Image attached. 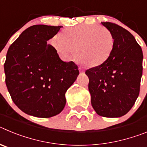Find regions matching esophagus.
<instances>
[{"label": "esophagus", "instance_id": "esophagus-1", "mask_svg": "<svg viewBox=\"0 0 147 147\" xmlns=\"http://www.w3.org/2000/svg\"><path fill=\"white\" fill-rule=\"evenodd\" d=\"M79 71H80V73H83V72H84V70H83L82 68H81V67H79Z\"/></svg>", "mask_w": 147, "mask_h": 147}]
</instances>
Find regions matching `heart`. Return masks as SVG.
<instances>
[{
  "mask_svg": "<svg viewBox=\"0 0 147 147\" xmlns=\"http://www.w3.org/2000/svg\"><path fill=\"white\" fill-rule=\"evenodd\" d=\"M51 44L61 57L74 55L91 67L100 65L108 59L114 47V37L107 28L98 25H82L63 31L62 38L56 36Z\"/></svg>",
  "mask_w": 147,
  "mask_h": 147,
  "instance_id": "b5f03b06",
  "label": "heart"
}]
</instances>
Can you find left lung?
Masks as SVG:
<instances>
[{
	"label": "left lung",
	"instance_id": "obj_1",
	"mask_svg": "<svg viewBox=\"0 0 147 147\" xmlns=\"http://www.w3.org/2000/svg\"><path fill=\"white\" fill-rule=\"evenodd\" d=\"M112 32L114 47L108 59L85 71L91 105L98 115L121 117L129 112L140 92L143 52L133 35L123 27L103 22Z\"/></svg>",
	"mask_w": 147,
	"mask_h": 147
}]
</instances>
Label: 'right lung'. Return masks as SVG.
Listing matches in <instances>:
<instances>
[{
	"mask_svg": "<svg viewBox=\"0 0 147 147\" xmlns=\"http://www.w3.org/2000/svg\"><path fill=\"white\" fill-rule=\"evenodd\" d=\"M62 27L30 26L9 48L6 87L14 103L28 115L50 118L62 112L66 91L80 74L74 62L62 61L47 44Z\"/></svg>",
	"mask_w": 147,
	"mask_h": 147,
	"instance_id": "1",
	"label": "right lung"
}]
</instances>
